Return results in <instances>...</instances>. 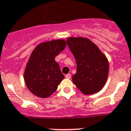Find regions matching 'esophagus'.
Returning a JSON list of instances; mask_svg holds the SVG:
<instances>
[{"label": "esophagus", "instance_id": "esophagus-1", "mask_svg": "<svg viewBox=\"0 0 131 131\" xmlns=\"http://www.w3.org/2000/svg\"><path fill=\"white\" fill-rule=\"evenodd\" d=\"M65 77L66 78H68V79H70L71 78V74H66V76H65Z\"/></svg>", "mask_w": 131, "mask_h": 131}]
</instances>
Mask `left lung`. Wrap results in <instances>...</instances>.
<instances>
[{"instance_id":"8db88e82","label":"left lung","mask_w":131,"mask_h":131,"mask_svg":"<svg viewBox=\"0 0 131 131\" xmlns=\"http://www.w3.org/2000/svg\"><path fill=\"white\" fill-rule=\"evenodd\" d=\"M67 43L76 61L72 81L84 95L100 91L107 81L109 63L105 55L87 38L69 37Z\"/></svg>"}]
</instances>
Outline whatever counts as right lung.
Segmentation results:
<instances>
[{
  "instance_id": "add662e5",
  "label": "right lung",
  "mask_w": 131,
  "mask_h": 131,
  "mask_svg": "<svg viewBox=\"0 0 131 131\" xmlns=\"http://www.w3.org/2000/svg\"><path fill=\"white\" fill-rule=\"evenodd\" d=\"M63 39L38 44L30 55L24 70V81L33 95L40 98L50 97L64 78L55 57L65 49Z\"/></svg>"
}]
</instances>
